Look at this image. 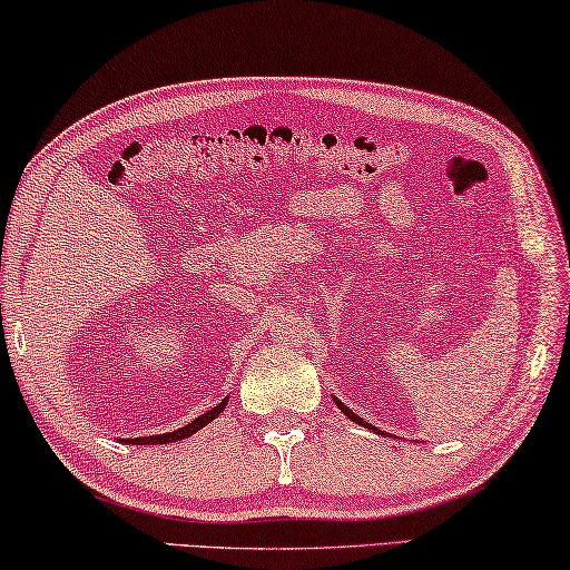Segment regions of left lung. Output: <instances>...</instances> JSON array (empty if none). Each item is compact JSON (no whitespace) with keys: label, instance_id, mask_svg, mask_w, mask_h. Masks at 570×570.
<instances>
[{"label":"left lung","instance_id":"1","mask_svg":"<svg viewBox=\"0 0 570 570\" xmlns=\"http://www.w3.org/2000/svg\"><path fill=\"white\" fill-rule=\"evenodd\" d=\"M335 405H337V407H341V411H343V413H345L347 417H351V421H353V423H357V425H365V428H371V431H375V428H373L371 423H365L361 415H355V413L351 411V407H345V405H343L341 401H337V397H335ZM377 433H381V431H377Z\"/></svg>","mask_w":570,"mask_h":570}]
</instances>
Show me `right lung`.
Segmentation results:
<instances>
[{
  "label": "right lung",
  "instance_id": "1",
  "mask_svg": "<svg viewBox=\"0 0 570 570\" xmlns=\"http://www.w3.org/2000/svg\"><path fill=\"white\" fill-rule=\"evenodd\" d=\"M227 401H229V397H225L223 403L215 405L213 411H207V413H203V415H199V417H195L193 423H187L185 428H179V431H173V433H159V435H145V438H127L125 443H132V445H165V443L183 441V438L195 435V433L199 431V428H205L207 423H213L215 417L225 411Z\"/></svg>",
  "mask_w": 570,
  "mask_h": 570
}]
</instances>
